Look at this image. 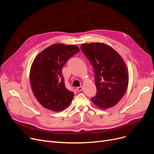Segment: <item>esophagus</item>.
I'll return each instance as SVG.
<instances>
[{
	"mask_svg": "<svg viewBox=\"0 0 154 154\" xmlns=\"http://www.w3.org/2000/svg\"><path fill=\"white\" fill-rule=\"evenodd\" d=\"M77 91H79V92H80V91H82V89H83V87H82V86H80V87H77Z\"/></svg>",
	"mask_w": 154,
	"mask_h": 154,
	"instance_id": "34e87169",
	"label": "esophagus"
}]
</instances>
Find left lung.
<instances>
[{
    "instance_id": "left-lung-1",
    "label": "left lung",
    "mask_w": 154,
    "mask_h": 154,
    "mask_svg": "<svg viewBox=\"0 0 154 154\" xmlns=\"http://www.w3.org/2000/svg\"><path fill=\"white\" fill-rule=\"evenodd\" d=\"M82 51L95 74L97 94L92 102L103 110L115 106L123 97L128 84V72L122 57L110 46L100 42L82 44Z\"/></svg>"
}]
</instances>
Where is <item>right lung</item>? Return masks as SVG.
I'll list each match as a JSON object with an SVG mask.
<instances>
[{
	"instance_id": "obj_1",
	"label": "right lung",
	"mask_w": 154,
	"mask_h": 154,
	"mask_svg": "<svg viewBox=\"0 0 154 154\" xmlns=\"http://www.w3.org/2000/svg\"><path fill=\"white\" fill-rule=\"evenodd\" d=\"M79 51L75 45L55 44L38 54L30 70L32 91L40 105L54 112L67 107L74 94L65 86L62 69Z\"/></svg>"
}]
</instances>
